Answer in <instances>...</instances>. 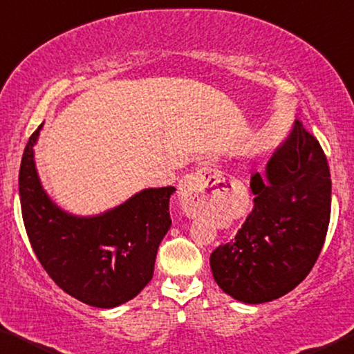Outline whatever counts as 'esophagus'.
Wrapping results in <instances>:
<instances>
[{"instance_id":"1","label":"esophagus","mask_w":354,"mask_h":354,"mask_svg":"<svg viewBox=\"0 0 354 354\" xmlns=\"http://www.w3.org/2000/svg\"><path fill=\"white\" fill-rule=\"evenodd\" d=\"M207 168H200L197 173H191L183 179L179 184V198H181V208L189 218H194L200 213V209L207 202L208 194L203 189V181L200 178V173H203Z\"/></svg>"}]
</instances>
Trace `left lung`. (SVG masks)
<instances>
[{
  "label": "left lung",
  "mask_w": 354,
  "mask_h": 354,
  "mask_svg": "<svg viewBox=\"0 0 354 354\" xmlns=\"http://www.w3.org/2000/svg\"><path fill=\"white\" fill-rule=\"evenodd\" d=\"M254 207L235 239L211 252L214 281L245 304L275 300L312 270L330 219V171L318 140L295 120L266 175L251 176Z\"/></svg>",
  "instance_id": "obj_1"
}]
</instances>
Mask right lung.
Wrapping results in <instances>:
<instances>
[{
	"label": "right lung",
	"mask_w": 354,
	"mask_h": 354,
	"mask_svg": "<svg viewBox=\"0 0 354 354\" xmlns=\"http://www.w3.org/2000/svg\"><path fill=\"white\" fill-rule=\"evenodd\" d=\"M30 136L19 171L20 207L36 257L55 284L81 302L113 308L141 292L154 275L160 241L170 229L175 187L145 189L106 213L79 218L60 209L41 186Z\"/></svg>",
	"instance_id": "obj_1"
}]
</instances>
